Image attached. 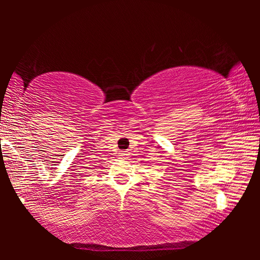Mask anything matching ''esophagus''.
I'll list each match as a JSON object with an SVG mask.
<instances>
[{"instance_id": "1", "label": "esophagus", "mask_w": 260, "mask_h": 260, "mask_svg": "<svg viewBox=\"0 0 260 260\" xmlns=\"http://www.w3.org/2000/svg\"><path fill=\"white\" fill-rule=\"evenodd\" d=\"M127 151H120L119 152V155L121 156V157H125V156H127V153H126Z\"/></svg>"}]
</instances>
